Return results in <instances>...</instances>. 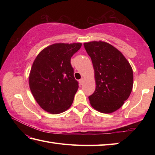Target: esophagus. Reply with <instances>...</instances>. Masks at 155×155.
<instances>
[{
    "mask_svg": "<svg viewBox=\"0 0 155 155\" xmlns=\"http://www.w3.org/2000/svg\"><path fill=\"white\" fill-rule=\"evenodd\" d=\"M84 83V78H81V80H79V84L81 85H83Z\"/></svg>",
    "mask_w": 155,
    "mask_h": 155,
    "instance_id": "1",
    "label": "esophagus"
}]
</instances>
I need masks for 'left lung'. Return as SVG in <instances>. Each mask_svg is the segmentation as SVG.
<instances>
[{
	"label": "left lung",
	"instance_id": "1",
	"mask_svg": "<svg viewBox=\"0 0 155 155\" xmlns=\"http://www.w3.org/2000/svg\"><path fill=\"white\" fill-rule=\"evenodd\" d=\"M84 47L93 62L96 81L95 91L88 97L91 106L101 113H113L132 91V67L123 54L107 42H85Z\"/></svg>",
	"mask_w": 155,
	"mask_h": 155
}]
</instances>
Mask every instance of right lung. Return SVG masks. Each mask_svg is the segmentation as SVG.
I'll use <instances>...</instances> for the list:
<instances>
[{
	"instance_id": "1",
	"label": "right lung",
	"mask_w": 155,
	"mask_h": 155,
	"mask_svg": "<svg viewBox=\"0 0 155 155\" xmlns=\"http://www.w3.org/2000/svg\"><path fill=\"white\" fill-rule=\"evenodd\" d=\"M81 43H56L44 48L32 64L29 87L35 99L45 111L59 114L70 108L78 83L71 58Z\"/></svg>"
}]
</instances>
